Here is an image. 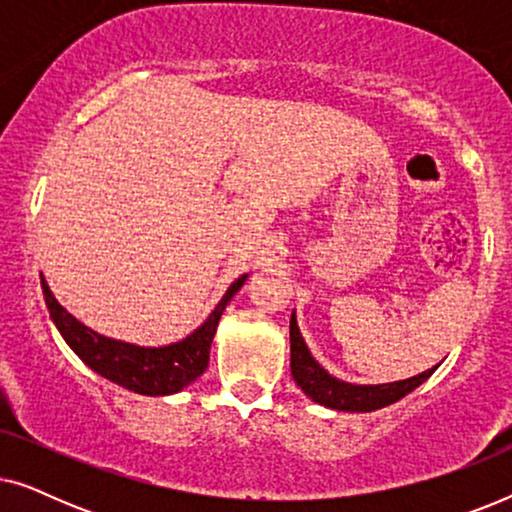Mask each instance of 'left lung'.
<instances>
[{
  "instance_id": "left-lung-1",
  "label": "left lung",
  "mask_w": 512,
  "mask_h": 512,
  "mask_svg": "<svg viewBox=\"0 0 512 512\" xmlns=\"http://www.w3.org/2000/svg\"><path fill=\"white\" fill-rule=\"evenodd\" d=\"M436 368L424 370L422 375L410 377V380H401L394 384H375V387H356V384H347L335 380L312 359L307 352L303 335L298 331L296 314L291 317V375L300 389L312 398L314 403L326 405L333 410L345 412H370L380 410L384 405H391L401 401L405 394L417 389L424 380H429Z\"/></svg>"
}]
</instances>
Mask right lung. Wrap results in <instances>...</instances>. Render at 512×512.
I'll use <instances>...</instances> for the list:
<instances>
[{
    "mask_svg": "<svg viewBox=\"0 0 512 512\" xmlns=\"http://www.w3.org/2000/svg\"><path fill=\"white\" fill-rule=\"evenodd\" d=\"M244 279H247V275H242L230 284L226 296L221 298V303L216 305V310L209 314V319L198 331H193L186 340L158 349L128 345V342L104 338V335L90 331L88 326L76 321L53 298L44 277H41V289H44L46 307L60 335L88 368H93L97 375L107 377L118 387L135 391V394L167 396L177 394V391L188 387L195 377L205 373L216 326H219V319L230 303V298L240 291Z\"/></svg>",
    "mask_w": 512,
    "mask_h": 512,
    "instance_id": "obj_1",
    "label": "right lung"
}]
</instances>
